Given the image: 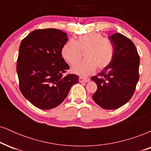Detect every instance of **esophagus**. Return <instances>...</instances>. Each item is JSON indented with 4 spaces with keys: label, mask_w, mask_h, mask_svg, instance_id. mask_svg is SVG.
Instances as JSON below:
<instances>
[{
    "label": "esophagus",
    "mask_w": 151,
    "mask_h": 151,
    "mask_svg": "<svg viewBox=\"0 0 151 151\" xmlns=\"http://www.w3.org/2000/svg\"><path fill=\"white\" fill-rule=\"evenodd\" d=\"M79 81H80V82H88V81H90V79L88 77H80L79 78Z\"/></svg>",
    "instance_id": "obj_1"
}]
</instances>
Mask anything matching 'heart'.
<instances>
[{
	"label": "heart",
	"mask_w": 151,
	"mask_h": 151,
	"mask_svg": "<svg viewBox=\"0 0 151 151\" xmlns=\"http://www.w3.org/2000/svg\"><path fill=\"white\" fill-rule=\"evenodd\" d=\"M86 51L85 60L72 68V72L86 76L96 70H102L111 64L114 58V47L108 38L99 32H90L79 36L77 40L70 39L62 48L63 58L71 65L80 60L82 53Z\"/></svg>",
	"instance_id": "heart-1"
}]
</instances>
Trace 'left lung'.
<instances>
[{
  "label": "left lung",
  "instance_id": "obj_1",
  "mask_svg": "<svg viewBox=\"0 0 151 151\" xmlns=\"http://www.w3.org/2000/svg\"><path fill=\"white\" fill-rule=\"evenodd\" d=\"M113 44L112 62L91 78L97 85L92 99L105 109H116L131 99L139 79L140 58L132 41L121 33L109 36Z\"/></svg>",
  "mask_w": 151,
  "mask_h": 151
}]
</instances>
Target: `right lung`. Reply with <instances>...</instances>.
<instances>
[{"label": "right lung", "instance_id": "right-lung-1", "mask_svg": "<svg viewBox=\"0 0 151 151\" xmlns=\"http://www.w3.org/2000/svg\"><path fill=\"white\" fill-rule=\"evenodd\" d=\"M67 33L58 29H39L24 38L19 48L17 73L24 97L37 107L47 110L58 106L67 97L76 74L64 75L70 69L62 58Z\"/></svg>", "mask_w": 151, "mask_h": 151}]
</instances>
